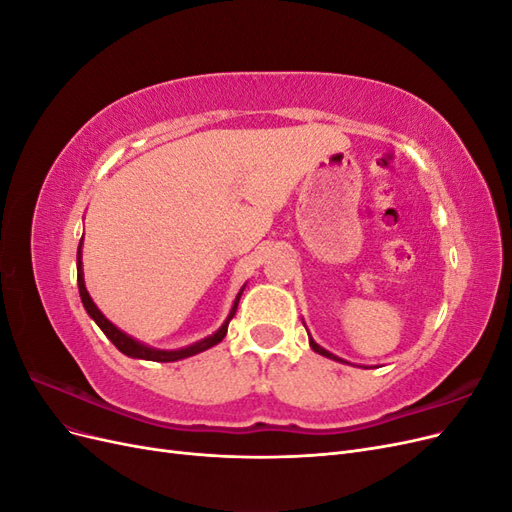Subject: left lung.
Here are the masks:
<instances>
[{
	"instance_id": "1",
	"label": "left lung",
	"mask_w": 512,
	"mask_h": 512,
	"mask_svg": "<svg viewBox=\"0 0 512 512\" xmlns=\"http://www.w3.org/2000/svg\"><path fill=\"white\" fill-rule=\"evenodd\" d=\"M303 324H305V322H303ZM307 335H309V331H307ZM309 346H312V350H314V352H318V354H322V356H327V359H333V361H339V363H346V361L339 359V356H335V354H331L329 350H324L322 346H318V344L314 342V337H312V335H309Z\"/></svg>"
}]
</instances>
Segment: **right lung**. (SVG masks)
<instances>
[{
    "mask_svg": "<svg viewBox=\"0 0 512 512\" xmlns=\"http://www.w3.org/2000/svg\"><path fill=\"white\" fill-rule=\"evenodd\" d=\"M76 282H79L81 301H83V305H85V309H87V314H89L91 318H94V322L102 329V333H104L108 339H111V342L115 344V348H117L119 352H123L126 356H132V359L158 361V363H173V361L188 359V356H194V354H198V352L213 348L215 344H220L222 339L226 337L228 322L232 320V316L237 314V305H239V299H241V294H243V290H245V284H243L241 290H239V294H237L235 303H232V307H230L228 318L224 320L222 327H220L218 331H215L213 335H209V337H205V339H200V342H196V344H192V346H185V348L160 350V348H151V346H147V344H143V342H138V339L130 337L128 333H123L121 329H117L115 324L100 312L98 305H96L94 301H91L89 292H87V288H85V277H83V239H81V243H79V252H76Z\"/></svg>",
    "mask_w": 512,
    "mask_h": 512,
    "instance_id": "right-lung-1",
    "label": "right lung"
}]
</instances>
